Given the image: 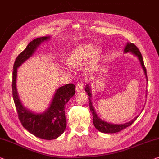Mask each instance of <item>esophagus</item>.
<instances>
[{
    "label": "esophagus",
    "instance_id": "obj_1",
    "mask_svg": "<svg viewBox=\"0 0 159 159\" xmlns=\"http://www.w3.org/2000/svg\"><path fill=\"white\" fill-rule=\"evenodd\" d=\"M84 83H82V82H79L76 85V91L77 92H80L82 91L83 89H84Z\"/></svg>",
    "mask_w": 159,
    "mask_h": 159
}]
</instances>
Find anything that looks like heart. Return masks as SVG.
I'll list each match as a JSON object with an SVG mask.
<instances>
[{
    "label": "heart",
    "instance_id": "1",
    "mask_svg": "<svg viewBox=\"0 0 159 159\" xmlns=\"http://www.w3.org/2000/svg\"><path fill=\"white\" fill-rule=\"evenodd\" d=\"M93 52V48L90 45H82L77 48L72 53V60L75 63H80L83 60H86L89 57ZM98 54V50L95 49L93 55L96 56Z\"/></svg>",
    "mask_w": 159,
    "mask_h": 159
}]
</instances>
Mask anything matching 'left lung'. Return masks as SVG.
Listing matches in <instances>:
<instances>
[{"label": "left lung", "mask_w": 159, "mask_h": 159, "mask_svg": "<svg viewBox=\"0 0 159 159\" xmlns=\"http://www.w3.org/2000/svg\"><path fill=\"white\" fill-rule=\"evenodd\" d=\"M131 52V53H133L134 55H136L139 58V61H140L141 65L142 66L143 71H144V73L146 75V80L147 79V74H146V67L144 66V62H143V60L142 57V55H141V53L140 51H139V48L136 47V46L134 45V43H127V45L124 48V52ZM85 90L87 92L88 96H89V109L90 111H92V116H93V123L94 125L95 126V128L97 129H98L99 131L103 133H107V134H111V133H116L119 132L123 129H126L128 126H131L134 121H136V119H137V117H136L135 119L132 120L131 121H129L128 123L124 124H110V123H107L106 121H104L100 119L98 116H97L96 112H95V110L94 109V107L92 106V101L90 98H91V93H90V88L89 87L87 86L85 88Z\"/></svg>", "instance_id": "1"}]
</instances>
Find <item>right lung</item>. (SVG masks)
Wrapping results in <instances>:
<instances>
[{"mask_svg": "<svg viewBox=\"0 0 159 159\" xmlns=\"http://www.w3.org/2000/svg\"><path fill=\"white\" fill-rule=\"evenodd\" d=\"M49 37L34 39L17 57L13 65L12 89L18 119L26 130L37 137L45 140L57 139L64 132L67 125L65 118V104L75 94V85L67 84L57 89L50 107L43 114H35L26 109L18 98L16 89L17 68L33 54L34 51Z\"/></svg>", "mask_w": 159, "mask_h": 159, "instance_id": "add662e5", "label": "right lung"}]
</instances>
